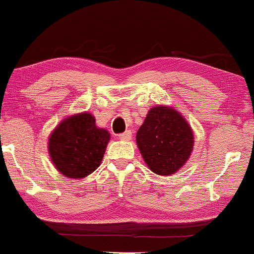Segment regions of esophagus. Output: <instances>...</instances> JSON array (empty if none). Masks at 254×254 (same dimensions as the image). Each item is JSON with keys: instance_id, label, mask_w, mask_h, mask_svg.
<instances>
[{"instance_id": "esophagus-1", "label": "esophagus", "mask_w": 254, "mask_h": 254, "mask_svg": "<svg viewBox=\"0 0 254 254\" xmlns=\"http://www.w3.org/2000/svg\"><path fill=\"white\" fill-rule=\"evenodd\" d=\"M119 139L124 140V141H128V140L132 139V132H130V130H127V132L120 134V135H119Z\"/></svg>"}]
</instances>
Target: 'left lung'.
Instances as JSON below:
<instances>
[{
	"label": "left lung",
	"instance_id": "left-lung-1",
	"mask_svg": "<svg viewBox=\"0 0 254 254\" xmlns=\"http://www.w3.org/2000/svg\"><path fill=\"white\" fill-rule=\"evenodd\" d=\"M136 145L153 173H177L193 152L192 127L177 109L159 105L152 107L136 133Z\"/></svg>",
	"mask_w": 254,
	"mask_h": 254
}]
</instances>
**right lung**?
<instances>
[{
	"label": "right lung",
	"instance_id": "1",
	"mask_svg": "<svg viewBox=\"0 0 254 254\" xmlns=\"http://www.w3.org/2000/svg\"><path fill=\"white\" fill-rule=\"evenodd\" d=\"M111 139L105 128L96 126L88 112L64 118L51 133L48 153L55 168L70 179H82L101 165Z\"/></svg>",
	"mask_w": 254,
	"mask_h": 254
}]
</instances>
